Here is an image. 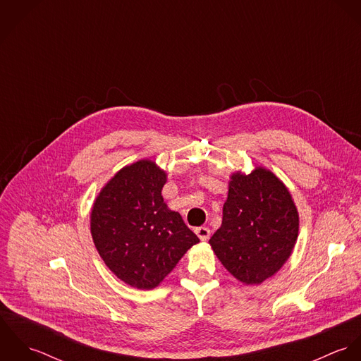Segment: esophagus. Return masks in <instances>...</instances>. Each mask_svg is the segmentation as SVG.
Here are the masks:
<instances>
[{"mask_svg":"<svg viewBox=\"0 0 361 361\" xmlns=\"http://www.w3.org/2000/svg\"><path fill=\"white\" fill-rule=\"evenodd\" d=\"M195 232H196V235L199 236V239L202 242H207L209 239V235H211V231L206 226H199V228L195 229Z\"/></svg>","mask_w":361,"mask_h":361,"instance_id":"obj_1","label":"esophagus"}]
</instances>
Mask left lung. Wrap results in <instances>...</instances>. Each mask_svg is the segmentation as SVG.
I'll return each instance as SVG.
<instances>
[{
    "mask_svg": "<svg viewBox=\"0 0 361 361\" xmlns=\"http://www.w3.org/2000/svg\"><path fill=\"white\" fill-rule=\"evenodd\" d=\"M299 235V212L283 182L256 166L231 175L221 228L209 245L240 282L259 285L290 257Z\"/></svg>",
    "mask_w": 361,
    "mask_h": 361,
    "instance_id": "left-lung-1",
    "label": "left lung"
}]
</instances>
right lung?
Listing matches in <instances>:
<instances>
[{
  "mask_svg": "<svg viewBox=\"0 0 361 361\" xmlns=\"http://www.w3.org/2000/svg\"><path fill=\"white\" fill-rule=\"evenodd\" d=\"M166 172L152 159L123 166L99 193L90 214L94 246L125 283L150 290L200 239L164 203Z\"/></svg>",
  "mask_w": 361,
  "mask_h": 361,
  "instance_id": "add662e5",
  "label": "right lung"
}]
</instances>
